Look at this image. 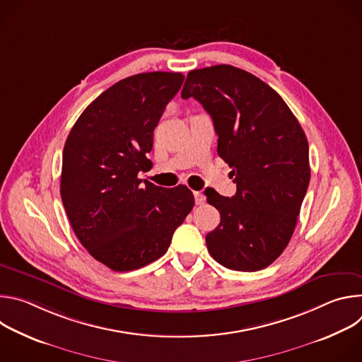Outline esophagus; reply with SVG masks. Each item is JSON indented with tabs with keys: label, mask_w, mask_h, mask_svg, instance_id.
<instances>
[{
	"label": "esophagus",
	"mask_w": 362,
	"mask_h": 362,
	"mask_svg": "<svg viewBox=\"0 0 362 362\" xmlns=\"http://www.w3.org/2000/svg\"><path fill=\"white\" fill-rule=\"evenodd\" d=\"M204 200H206V197L203 196V193L194 192V202H196V204H203Z\"/></svg>",
	"instance_id": "34e87169"
}]
</instances>
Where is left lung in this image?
<instances>
[{"instance_id": "left-lung-1", "label": "left lung", "mask_w": 362, "mask_h": 362, "mask_svg": "<svg viewBox=\"0 0 362 362\" xmlns=\"http://www.w3.org/2000/svg\"><path fill=\"white\" fill-rule=\"evenodd\" d=\"M189 97L211 115L218 154L236 183L232 197L206 194L221 212L219 226L206 235L208 250L225 268L264 269L296 226L311 179L306 136L272 87L233 66L189 71L182 98Z\"/></svg>"}]
</instances>
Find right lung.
I'll use <instances>...</instances> for the list:
<instances>
[{
  "label": "right lung",
  "mask_w": 362,
  "mask_h": 362,
  "mask_svg": "<svg viewBox=\"0 0 362 362\" xmlns=\"http://www.w3.org/2000/svg\"><path fill=\"white\" fill-rule=\"evenodd\" d=\"M183 80L168 71L120 80L90 103L66 140L60 193L69 221L94 259L116 272L159 259L193 209L186 186L141 185L137 177Z\"/></svg>",
  "instance_id": "add662e5"
}]
</instances>
